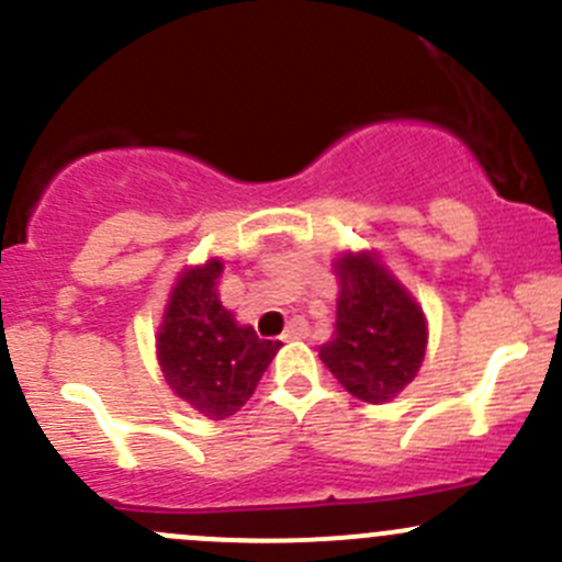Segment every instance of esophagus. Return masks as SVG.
I'll return each mask as SVG.
<instances>
[{
	"label": "esophagus",
	"mask_w": 562,
	"mask_h": 562,
	"mask_svg": "<svg viewBox=\"0 0 562 562\" xmlns=\"http://www.w3.org/2000/svg\"><path fill=\"white\" fill-rule=\"evenodd\" d=\"M310 334V326H307V321H304V317H293L291 323H288V328H285V334H282V339H285V342H291V339H304Z\"/></svg>",
	"instance_id": "obj_1"
}]
</instances>
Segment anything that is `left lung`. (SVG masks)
Here are the masks:
<instances>
[{
	"label": "left lung",
	"instance_id": "8db88e82",
	"mask_svg": "<svg viewBox=\"0 0 562 562\" xmlns=\"http://www.w3.org/2000/svg\"><path fill=\"white\" fill-rule=\"evenodd\" d=\"M337 326L321 361L356 400L383 405L418 375L427 353V317L375 249L342 252Z\"/></svg>",
	"mask_w": 562,
	"mask_h": 562
}]
</instances>
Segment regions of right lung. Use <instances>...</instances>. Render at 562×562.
<instances>
[{"instance_id":"obj_1","label":"right lung","mask_w":562,"mask_h":562,"mask_svg":"<svg viewBox=\"0 0 562 562\" xmlns=\"http://www.w3.org/2000/svg\"><path fill=\"white\" fill-rule=\"evenodd\" d=\"M220 277V258L187 266L157 328V361L168 389L212 422L245 405L282 345L260 339L223 307Z\"/></svg>"}]
</instances>
